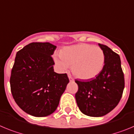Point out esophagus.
Instances as JSON below:
<instances>
[{
    "label": "esophagus",
    "mask_w": 134,
    "mask_h": 134,
    "mask_svg": "<svg viewBox=\"0 0 134 134\" xmlns=\"http://www.w3.org/2000/svg\"><path fill=\"white\" fill-rule=\"evenodd\" d=\"M68 77H69V81H74V79H73V78L70 75H68Z\"/></svg>",
    "instance_id": "34e87169"
}]
</instances>
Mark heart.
<instances>
[{
    "label": "heart",
    "mask_w": 134,
    "mask_h": 134,
    "mask_svg": "<svg viewBox=\"0 0 134 134\" xmlns=\"http://www.w3.org/2000/svg\"><path fill=\"white\" fill-rule=\"evenodd\" d=\"M55 61L62 71H66L72 66L76 77L87 80L96 77L102 71L105 54L99 47L81 43L63 48L60 56L55 57Z\"/></svg>",
    "instance_id": "b5f03b06"
}]
</instances>
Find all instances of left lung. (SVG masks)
<instances>
[{
  "label": "left lung",
  "instance_id": "left-lung-1",
  "mask_svg": "<svg viewBox=\"0 0 134 134\" xmlns=\"http://www.w3.org/2000/svg\"><path fill=\"white\" fill-rule=\"evenodd\" d=\"M105 54L103 69L96 78L75 80V94L81 111L90 117H102L118 105L124 89V75L119 55L106 45L99 44Z\"/></svg>",
  "mask_w": 134,
  "mask_h": 134
}]
</instances>
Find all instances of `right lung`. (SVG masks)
Instances as JSON below:
<instances>
[{
  "label": "right lung",
  "instance_id": "1",
  "mask_svg": "<svg viewBox=\"0 0 134 134\" xmlns=\"http://www.w3.org/2000/svg\"><path fill=\"white\" fill-rule=\"evenodd\" d=\"M57 47L31 43L18 51L12 69V95L19 108L35 117H45L57 108L69 82L67 75L54 71L51 55Z\"/></svg>",
  "mask_w": 134,
  "mask_h": 134
}]
</instances>
